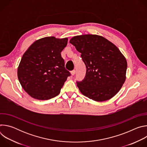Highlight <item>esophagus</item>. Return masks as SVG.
<instances>
[{"mask_svg": "<svg viewBox=\"0 0 147 147\" xmlns=\"http://www.w3.org/2000/svg\"><path fill=\"white\" fill-rule=\"evenodd\" d=\"M71 74L72 76H74V74H76V70H73L71 71Z\"/></svg>", "mask_w": 147, "mask_h": 147, "instance_id": "34e87169", "label": "esophagus"}]
</instances>
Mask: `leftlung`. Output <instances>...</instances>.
<instances>
[{
    "label": "left lung",
    "instance_id": "left-lung-1",
    "mask_svg": "<svg viewBox=\"0 0 147 147\" xmlns=\"http://www.w3.org/2000/svg\"><path fill=\"white\" fill-rule=\"evenodd\" d=\"M73 45L86 67L85 77L77 81L80 92L98 102L114 96L125 80L127 61L111 42L97 35H82L72 38Z\"/></svg>",
    "mask_w": 147,
    "mask_h": 147
}]
</instances>
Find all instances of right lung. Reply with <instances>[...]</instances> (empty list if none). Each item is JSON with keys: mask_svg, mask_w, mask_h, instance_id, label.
I'll list each match as a JSON object with an SVG mask.
<instances>
[{"mask_svg": "<svg viewBox=\"0 0 147 147\" xmlns=\"http://www.w3.org/2000/svg\"><path fill=\"white\" fill-rule=\"evenodd\" d=\"M67 41V38H43L34 42L24 53L17 76L23 88L31 97L47 100L60 93L71 76L60 54Z\"/></svg>", "mask_w": 147, "mask_h": 147, "instance_id": "obj_1", "label": "right lung"}]
</instances>
